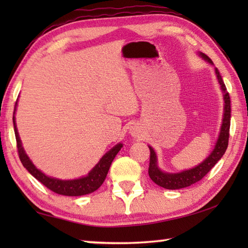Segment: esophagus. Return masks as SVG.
<instances>
[{
  "label": "esophagus",
  "instance_id": "obj_1",
  "mask_svg": "<svg viewBox=\"0 0 248 248\" xmlns=\"http://www.w3.org/2000/svg\"><path fill=\"white\" fill-rule=\"evenodd\" d=\"M130 132H131L133 137H137V136H139V133H141V129L139 125H137V124L132 125L131 129H130Z\"/></svg>",
  "mask_w": 248,
  "mask_h": 248
}]
</instances>
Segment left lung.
Wrapping results in <instances>:
<instances>
[{"mask_svg": "<svg viewBox=\"0 0 248 248\" xmlns=\"http://www.w3.org/2000/svg\"><path fill=\"white\" fill-rule=\"evenodd\" d=\"M199 56L208 62L210 64H213L208 56L204 53L199 52ZM217 82L220 84V87L223 93V99H224V108H223V118H222V124L219 133V138H217V143L215 149L209 156L192 169L179 171V173H167V171H163L157 165V156L155 153L154 149L152 146L149 145L150 149V166H149V176L153 182L161 186L165 189H180V188L189 187L191 185L199 182L202 179L205 175H207L210 170L215 166L220 158L223 156L226 149H228L229 144V132H230V124H231V100L230 95L226 92V87L224 85L223 79H222L219 70L217 68L215 69Z\"/></svg>", "mask_w": 248, "mask_h": 248, "instance_id": "left-lung-1", "label": "left lung"}]
</instances>
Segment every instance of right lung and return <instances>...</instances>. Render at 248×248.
Returning a JSON list of instances; mask_svg holds the SVG:
<instances>
[{
	"instance_id": "obj_1",
	"label": "right lung",
	"mask_w": 248,
	"mask_h": 248,
	"mask_svg": "<svg viewBox=\"0 0 248 248\" xmlns=\"http://www.w3.org/2000/svg\"><path fill=\"white\" fill-rule=\"evenodd\" d=\"M16 107H17V102L15 103L14 108V115H13V124H14V131L16 137V142H17V150L19 159L22 162L23 166L26 169L29 173H31L33 177L37 180L45 185L46 187L49 188L50 190L59 195L63 196H84L89 195L91 192H94L97 190L98 188L102 186L105 178L108 174L109 167L111 165V162L114 161L117 153L119 152L123 148V144L118 143L116 144L114 148L110 149L108 152L104 155V156L99 159V162L96 164L92 170L86 176L79 177L77 179H59L54 177H50V176L44 174L40 170L33 165V163L28 157V155L25 152V150L22 145V141H20L19 134L17 131V127H16L15 121V111Z\"/></svg>"
}]
</instances>
